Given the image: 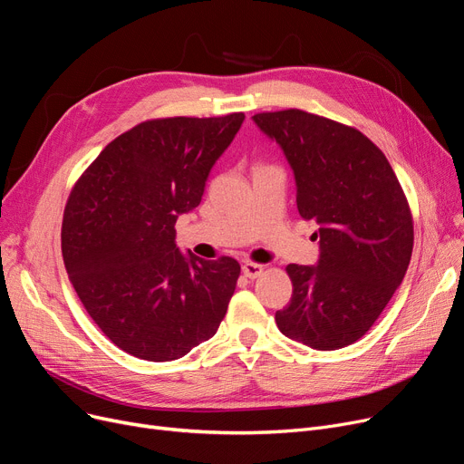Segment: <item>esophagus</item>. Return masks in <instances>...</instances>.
I'll return each instance as SVG.
<instances>
[{"instance_id": "esophagus-1", "label": "esophagus", "mask_w": 464, "mask_h": 464, "mask_svg": "<svg viewBox=\"0 0 464 464\" xmlns=\"http://www.w3.org/2000/svg\"><path fill=\"white\" fill-rule=\"evenodd\" d=\"M243 273L248 278H257L261 273H264V266L252 264V261H245V264H243Z\"/></svg>"}]
</instances>
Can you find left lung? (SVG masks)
Instances as JSON below:
<instances>
[{
  "label": "left lung",
  "mask_w": 464,
  "mask_h": 464,
  "mask_svg": "<svg viewBox=\"0 0 464 464\" xmlns=\"http://www.w3.org/2000/svg\"><path fill=\"white\" fill-rule=\"evenodd\" d=\"M285 153L299 216L316 221L314 266L286 267L294 292L278 330L316 351L364 335L404 280L413 221L382 151L356 129L301 110L252 117Z\"/></svg>",
  "instance_id": "left-lung-1"
}]
</instances>
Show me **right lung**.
<instances>
[{
    "mask_svg": "<svg viewBox=\"0 0 464 464\" xmlns=\"http://www.w3.org/2000/svg\"><path fill=\"white\" fill-rule=\"evenodd\" d=\"M243 121L231 113L140 123L106 146L68 198V276L98 328L132 356L182 358L227 313L240 266L184 254L174 226L200 205Z\"/></svg>",
    "mask_w": 464,
    "mask_h": 464,
    "instance_id": "right-lung-1",
    "label": "right lung"
}]
</instances>
